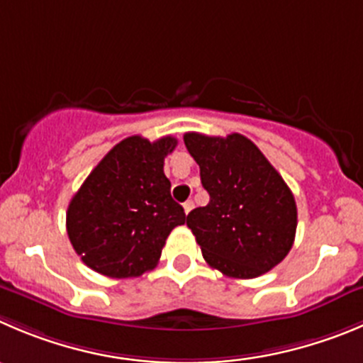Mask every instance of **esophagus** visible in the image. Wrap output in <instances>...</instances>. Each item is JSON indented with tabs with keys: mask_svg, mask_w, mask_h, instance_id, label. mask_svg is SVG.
<instances>
[{
	"mask_svg": "<svg viewBox=\"0 0 363 363\" xmlns=\"http://www.w3.org/2000/svg\"><path fill=\"white\" fill-rule=\"evenodd\" d=\"M192 206H194V203L191 201V199H189V201H185L184 203V210H185V213H189L192 210Z\"/></svg>",
	"mask_w": 363,
	"mask_h": 363,
	"instance_id": "esophagus-1",
	"label": "esophagus"
}]
</instances>
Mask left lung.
<instances>
[{
    "mask_svg": "<svg viewBox=\"0 0 363 363\" xmlns=\"http://www.w3.org/2000/svg\"><path fill=\"white\" fill-rule=\"evenodd\" d=\"M210 194L187 216V226L210 267L230 278H257L287 257L298 208L279 172L247 137L185 133Z\"/></svg>",
    "mask_w": 363,
    "mask_h": 363,
    "instance_id": "8db88e82",
    "label": "left lung"
}]
</instances>
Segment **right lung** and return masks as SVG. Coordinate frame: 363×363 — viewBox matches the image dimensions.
<instances>
[{
  "mask_svg": "<svg viewBox=\"0 0 363 363\" xmlns=\"http://www.w3.org/2000/svg\"><path fill=\"white\" fill-rule=\"evenodd\" d=\"M178 140L128 137L112 147L72 196L67 235L85 265L108 278H135L158 264L165 240L185 223L171 198L164 158Z\"/></svg>",
  "mask_w": 363,
  "mask_h": 363,
  "instance_id": "right-lung-1",
  "label": "right lung"
}]
</instances>
